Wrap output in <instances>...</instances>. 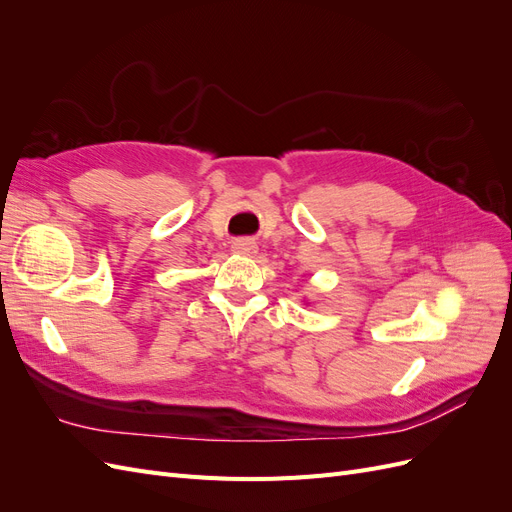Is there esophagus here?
Here are the masks:
<instances>
[{"instance_id":"esophagus-1","label":"esophagus","mask_w":512,"mask_h":512,"mask_svg":"<svg viewBox=\"0 0 512 512\" xmlns=\"http://www.w3.org/2000/svg\"><path fill=\"white\" fill-rule=\"evenodd\" d=\"M256 250L258 247L252 239H237L235 243H232V252L243 254V256H252V254H256Z\"/></svg>"}]
</instances>
